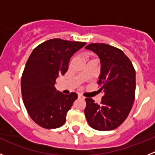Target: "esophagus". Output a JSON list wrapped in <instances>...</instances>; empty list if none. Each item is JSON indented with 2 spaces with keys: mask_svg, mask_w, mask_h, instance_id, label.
I'll list each match as a JSON object with an SVG mask.
<instances>
[{
  "mask_svg": "<svg viewBox=\"0 0 155 155\" xmlns=\"http://www.w3.org/2000/svg\"><path fill=\"white\" fill-rule=\"evenodd\" d=\"M78 98H82V99H84V98H84V97L83 96V95H81V94H78Z\"/></svg>",
  "mask_w": 155,
  "mask_h": 155,
  "instance_id": "obj_1",
  "label": "esophagus"
}]
</instances>
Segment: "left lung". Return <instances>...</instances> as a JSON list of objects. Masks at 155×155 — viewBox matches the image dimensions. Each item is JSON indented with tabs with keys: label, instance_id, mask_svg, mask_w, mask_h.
I'll use <instances>...</instances> for the list:
<instances>
[{
	"label": "left lung",
	"instance_id": "8db88e82",
	"mask_svg": "<svg viewBox=\"0 0 155 155\" xmlns=\"http://www.w3.org/2000/svg\"><path fill=\"white\" fill-rule=\"evenodd\" d=\"M101 60V74L98 84L104 95L101 103L86 98L84 114L94 130H112L120 127L132 109L135 99L136 72L130 60L118 48L105 43L85 46Z\"/></svg>",
	"mask_w": 155,
	"mask_h": 155
}]
</instances>
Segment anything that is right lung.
<instances>
[{
	"mask_svg": "<svg viewBox=\"0 0 155 155\" xmlns=\"http://www.w3.org/2000/svg\"><path fill=\"white\" fill-rule=\"evenodd\" d=\"M85 44L50 39L36 46L28 57L21 75V95L29 116L40 127L55 129L65 124L78 94L57 91L56 79L68 71L71 57Z\"/></svg>",
	"mask_w": 155,
	"mask_h": 155,
	"instance_id": "add662e5",
	"label": "right lung"
}]
</instances>
